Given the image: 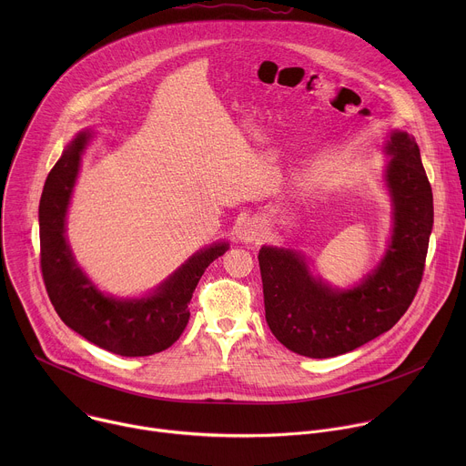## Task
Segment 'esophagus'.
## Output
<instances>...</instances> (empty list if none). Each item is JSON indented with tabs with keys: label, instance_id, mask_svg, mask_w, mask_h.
<instances>
[{
	"label": "esophagus",
	"instance_id": "1",
	"mask_svg": "<svg viewBox=\"0 0 466 466\" xmlns=\"http://www.w3.org/2000/svg\"><path fill=\"white\" fill-rule=\"evenodd\" d=\"M241 238L245 241H258L261 238V227L258 225V221L245 223V227L241 228Z\"/></svg>",
	"mask_w": 466,
	"mask_h": 466
}]
</instances>
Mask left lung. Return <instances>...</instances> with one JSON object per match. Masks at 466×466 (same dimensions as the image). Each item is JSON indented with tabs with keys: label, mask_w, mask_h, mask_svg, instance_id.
<instances>
[{
	"label": "left lung",
	"mask_w": 466,
	"mask_h": 466,
	"mask_svg": "<svg viewBox=\"0 0 466 466\" xmlns=\"http://www.w3.org/2000/svg\"><path fill=\"white\" fill-rule=\"evenodd\" d=\"M387 184L394 205L390 247L358 288L334 291L315 280L293 250L261 247L259 273L265 320L289 350L308 358L347 354L390 329L411 306L422 282L433 227V193L420 149L408 132L394 130Z\"/></svg>",
	"instance_id": "8db88e82"
}]
</instances>
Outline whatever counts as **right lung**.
I'll list each match as a JSON object with an SVG mask.
<instances>
[{
  "mask_svg": "<svg viewBox=\"0 0 466 466\" xmlns=\"http://www.w3.org/2000/svg\"><path fill=\"white\" fill-rule=\"evenodd\" d=\"M88 135H79L47 175L40 198V269L47 297L66 326L90 343L119 356H151L169 349L184 331L197 282L225 254L218 243L191 256L153 297L116 300L83 275L64 238L66 210Z\"/></svg>",
  "mask_w": 466,
  "mask_h": 466,
  "instance_id": "1",
  "label": "right lung"
}]
</instances>
